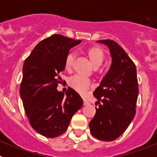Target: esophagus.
I'll return each instance as SVG.
<instances>
[{
    "mask_svg": "<svg viewBox=\"0 0 157 157\" xmlns=\"http://www.w3.org/2000/svg\"><path fill=\"white\" fill-rule=\"evenodd\" d=\"M88 104H89V101H86V100H84V101H83V105H88Z\"/></svg>",
    "mask_w": 157,
    "mask_h": 157,
    "instance_id": "esophagus-1",
    "label": "esophagus"
}]
</instances>
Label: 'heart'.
I'll return each mask as SVG.
<instances>
[{"label":"heart","instance_id":"heart-1","mask_svg":"<svg viewBox=\"0 0 157 157\" xmlns=\"http://www.w3.org/2000/svg\"><path fill=\"white\" fill-rule=\"evenodd\" d=\"M86 55L88 56L91 64L94 68H98L105 60V52L103 49L98 46H93L86 50ZM74 60V55L70 52L67 55L64 62V67L66 70H70ZM68 85L76 92L80 94H85L86 90L90 88V81L78 75H75L68 79Z\"/></svg>","mask_w":157,"mask_h":157}]
</instances>
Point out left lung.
Segmentation results:
<instances>
[{"instance_id":"obj_1","label":"left lung","mask_w":157,"mask_h":157,"mask_svg":"<svg viewBox=\"0 0 157 157\" xmlns=\"http://www.w3.org/2000/svg\"><path fill=\"white\" fill-rule=\"evenodd\" d=\"M98 42L109 48L112 64L94 92L99 108L96 107V114L89 127L94 138L110 141L125 131L135 116L138 96L137 69L127 52L116 41L107 39Z\"/></svg>"}]
</instances>
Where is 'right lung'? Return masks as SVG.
Here are the masks:
<instances>
[{
  "mask_svg": "<svg viewBox=\"0 0 157 157\" xmlns=\"http://www.w3.org/2000/svg\"><path fill=\"white\" fill-rule=\"evenodd\" d=\"M80 42L53 34L40 41L23 63L19 89L23 107L31 127L46 138L63 134L83 105L73 89L69 88L65 96L56 90L69 49Z\"/></svg>",
  "mask_w": 157,
  "mask_h": 157,
  "instance_id": "obj_1",
  "label": "right lung"
}]
</instances>
